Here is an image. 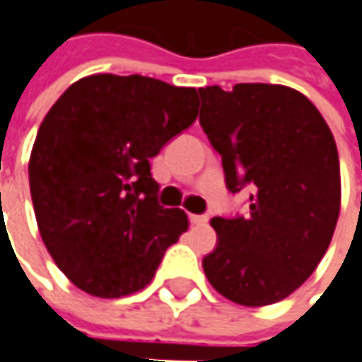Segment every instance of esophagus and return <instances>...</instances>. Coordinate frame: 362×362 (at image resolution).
Returning a JSON list of instances; mask_svg holds the SVG:
<instances>
[{"label":"esophagus","mask_w":362,"mask_h":362,"mask_svg":"<svg viewBox=\"0 0 362 362\" xmlns=\"http://www.w3.org/2000/svg\"><path fill=\"white\" fill-rule=\"evenodd\" d=\"M190 221L194 226H205L209 221V215H190Z\"/></svg>","instance_id":"obj_1"}]
</instances>
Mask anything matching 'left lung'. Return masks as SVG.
<instances>
[{"label": "left lung", "mask_w": 362, "mask_h": 362, "mask_svg": "<svg viewBox=\"0 0 362 362\" xmlns=\"http://www.w3.org/2000/svg\"><path fill=\"white\" fill-rule=\"evenodd\" d=\"M199 122L221 155L226 186H250L247 217H214L217 247L203 259L228 300L265 307L317 269L340 215V159L311 101L284 84L199 88Z\"/></svg>", "instance_id": "8db88e82"}]
</instances>
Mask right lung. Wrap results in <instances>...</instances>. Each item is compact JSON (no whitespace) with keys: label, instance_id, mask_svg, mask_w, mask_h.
Wrapping results in <instances>:
<instances>
[{"label":"right lung","instance_id":"right-lung-1","mask_svg":"<svg viewBox=\"0 0 362 362\" xmlns=\"http://www.w3.org/2000/svg\"><path fill=\"white\" fill-rule=\"evenodd\" d=\"M199 93L148 78L93 74L68 86L39 126L28 161L41 238L76 288L139 292L188 230L157 203L148 159L197 119Z\"/></svg>","mask_w":362,"mask_h":362}]
</instances>
